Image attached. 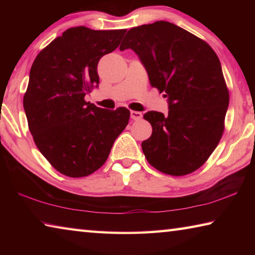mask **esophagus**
I'll return each instance as SVG.
<instances>
[{
  "label": "esophagus",
  "mask_w": 255,
  "mask_h": 255,
  "mask_svg": "<svg viewBox=\"0 0 255 255\" xmlns=\"http://www.w3.org/2000/svg\"><path fill=\"white\" fill-rule=\"evenodd\" d=\"M143 117V114L139 111H130V118L132 120H140Z\"/></svg>",
  "instance_id": "1"
}]
</instances>
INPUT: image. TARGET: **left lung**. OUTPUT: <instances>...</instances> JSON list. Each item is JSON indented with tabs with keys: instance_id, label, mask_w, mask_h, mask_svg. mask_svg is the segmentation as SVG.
I'll use <instances>...</instances> for the list:
<instances>
[{
	"instance_id": "8db88e82",
	"label": "left lung",
	"mask_w": 255,
	"mask_h": 255,
	"mask_svg": "<svg viewBox=\"0 0 255 255\" xmlns=\"http://www.w3.org/2000/svg\"><path fill=\"white\" fill-rule=\"evenodd\" d=\"M128 48L169 105L167 115H144L153 128L141 143L145 157L163 173H191L208 159L224 131L230 94L217 55L200 38L167 21L129 30L119 47Z\"/></svg>"
}]
</instances>
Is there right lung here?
<instances>
[{"label": "right lung", "instance_id": "obj_1", "mask_svg": "<svg viewBox=\"0 0 255 255\" xmlns=\"http://www.w3.org/2000/svg\"><path fill=\"white\" fill-rule=\"evenodd\" d=\"M123 30L70 28L34 59L23 108L38 149L56 170L71 178L105 164L116 138L128 125L124 107L102 109L84 97L98 88V63L114 51Z\"/></svg>", "mask_w": 255, "mask_h": 255}]
</instances>
